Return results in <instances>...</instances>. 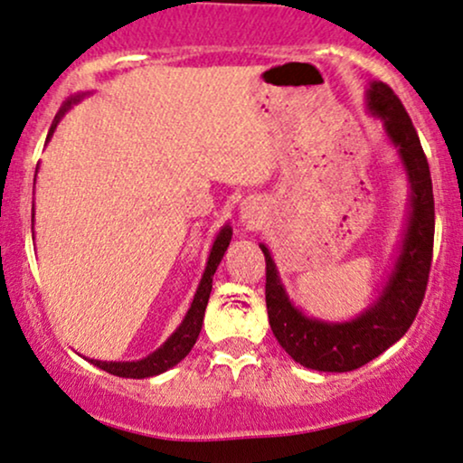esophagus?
Masks as SVG:
<instances>
[{
  "label": "esophagus",
  "mask_w": 463,
  "mask_h": 463,
  "mask_svg": "<svg viewBox=\"0 0 463 463\" xmlns=\"http://www.w3.org/2000/svg\"><path fill=\"white\" fill-rule=\"evenodd\" d=\"M265 220V207L263 203H259L256 198L243 200L241 207H239V222L246 228H256L263 224Z\"/></svg>",
  "instance_id": "1"
}]
</instances>
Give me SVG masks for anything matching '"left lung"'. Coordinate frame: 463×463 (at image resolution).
Returning a JSON list of instances; mask_svg holds the SVG:
<instances>
[{"instance_id":"8db88e82","label":"left lung","mask_w":463,"mask_h":463,"mask_svg":"<svg viewBox=\"0 0 463 463\" xmlns=\"http://www.w3.org/2000/svg\"><path fill=\"white\" fill-rule=\"evenodd\" d=\"M364 97L369 114L382 120L388 142L397 150L410 185L408 217L382 291L354 319L326 321L308 317L288 298L274 256L260 243L267 263L265 302L271 332L295 362L323 373L360 369L392 347L419 313L431 269L436 213L431 175L419 133L386 83L371 81Z\"/></svg>"}]
</instances>
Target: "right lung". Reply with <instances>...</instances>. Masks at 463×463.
<instances>
[{
  "label": "right lung",
  "mask_w": 463,
  "mask_h": 463,
  "mask_svg": "<svg viewBox=\"0 0 463 463\" xmlns=\"http://www.w3.org/2000/svg\"><path fill=\"white\" fill-rule=\"evenodd\" d=\"M83 97H86V92L72 94V97L66 99L52 122V129L47 133V142L53 137V133L58 129L60 120L64 118L66 111H69L75 103H80ZM231 239H232V228H231V222H226L213 239V246L209 250V259H207V265H204L203 278H200L198 288L196 293H194V299L192 304H189L185 317H183V321L178 323L176 330L165 338V343L161 345V347H157L153 354H148L146 358L142 360H131V362H116V360L108 362V360H94V358H86V360L90 362V364L99 366L101 371H108L116 377H129V380H144V377L161 375V373H165L168 369H172V366H176L178 362L192 352V347L196 345L198 334L203 330L204 310H207L211 288H213V274L217 265H220L222 259H224V252L228 250Z\"/></svg>",
  "instance_id": "obj_1"
}]
</instances>
